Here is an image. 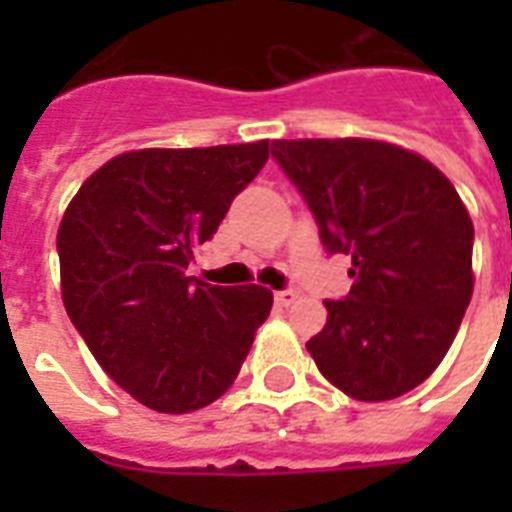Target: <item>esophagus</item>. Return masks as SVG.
<instances>
[{"label":"esophagus","mask_w":512,"mask_h":512,"mask_svg":"<svg viewBox=\"0 0 512 512\" xmlns=\"http://www.w3.org/2000/svg\"><path fill=\"white\" fill-rule=\"evenodd\" d=\"M295 297H297L295 289H281V292H276V295H273V300H276V305H279V308H287V305L295 303Z\"/></svg>","instance_id":"34e87169"}]
</instances>
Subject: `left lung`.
Returning a JSON list of instances; mask_svg holds the SVG:
<instances>
[{"mask_svg":"<svg viewBox=\"0 0 512 512\" xmlns=\"http://www.w3.org/2000/svg\"><path fill=\"white\" fill-rule=\"evenodd\" d=\"M271 154L319 225L348 255L353 287L327 303L305 342L335 388L388 401L433 374L473 295V220L422 156L380 140H273Z\"/></svg>","mask_w":512,"mask_h":512,"instance_id":"obj_1","label":"left lung"}]
</instances>
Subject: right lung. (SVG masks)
<instances>
[{
    "label": "right lung",
    "instance_id": "obj_1",
    "mask_svg": "<svg viewBox=\"0 0 512 512\" xmlns=\"http://www.w3.org/2000/svg\"><path fill=\"white\" fill-rule=\"evenodd\" d=\"M265 162L268 140L130 151L87 177L60 220L68 319L108 377L154 412L223 396L271 313V289L185 273Z\"/></svg>",
    "mask_w": 512,
    "mask_h": 512
}]
</instances>
